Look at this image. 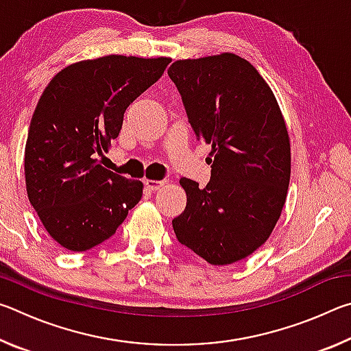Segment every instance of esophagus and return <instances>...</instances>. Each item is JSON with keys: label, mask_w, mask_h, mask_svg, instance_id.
Here are the masks:
<instances>
[{"label": "esophagus", "mask_w": 351, "mask_h": 351, "mask_svg": "<svg viewBox=\"0 0 351 351\" xmlns=\"http://www.w3.org/2000/svg\"><path fill=\"white\" fill-rule=\"evenodd\" d=\"M144 184L147 186V189L150 190H159L161 187L165 186V181H154V180H145Z\"/></svg>", "instance_id": "34e87169"}]
</instances>
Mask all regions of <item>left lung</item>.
<instances>
[{
  "mask_svg": "<svg viewBox=\"0 0 351 351\" xmlns=\"http://www.w3.org/2000/svg\"><path fill=\"white\" fill-rule=\"evenodd\" d=\"M190 125L212 147L210 181L180 184L187 204L173 218L181 245L223 266L269 239L287 201L291 145L274 93L251 63L232 52L176 60L169 68Z\"/></svg>",
  "mask_w": 351,
  "mask_h": 351,
  "instance_id": "left-lung-1",
  "label": "left lung"
}]
</instances>
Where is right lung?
<instances>
[{
	"mask_svg": "<svg viewBox=\"0 0 351 351\" xmlns=\"http://www.w3.org/2000/svg\"><path fill=\"white\" fill-rule=\"evenodd\" d=\"M170 63L167 57L106 56L69 64L47 83L25 148L27 198L47 234L73 252L114 235L144 184L106 170L123 112Z\"/></svg>",
	"mask_w": 351,
	"mask_h": 351,
	"instance_id": "1",
	"label": "right lung"
}]
</instances>
